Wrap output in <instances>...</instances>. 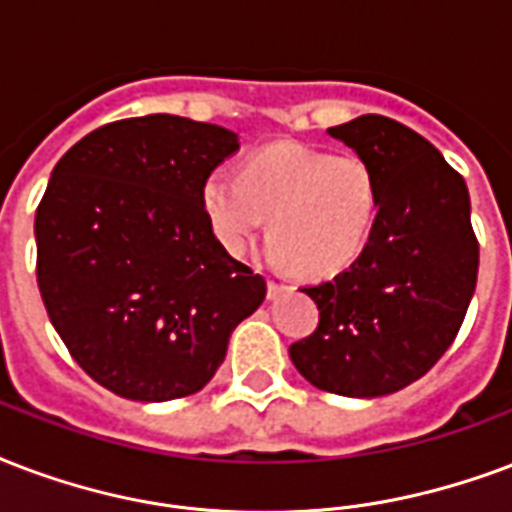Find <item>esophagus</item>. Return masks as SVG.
Returning <instances> with one entry per match:
<instances>
[{"label": "esophagus", "mask_w": 512, "mask_h": 512, "mask_svg": "<svg viewBox=\"0 0 512 512\" xmlns=\"http://www.w3.org/2000/svg\"><path fill=\"white\" fill-rule=\"evenodd\" d=\"M284 292H287V284H282V282H268V298H279V295H284Z\"/></svg>", "instance_id": "34e87169"}]
</instances>
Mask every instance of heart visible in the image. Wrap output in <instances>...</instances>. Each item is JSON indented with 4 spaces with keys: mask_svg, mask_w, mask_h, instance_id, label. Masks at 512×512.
<instances>
[{
    "mask_svg": "<svg viewBox=\"0 0 512 512\" xmlns=\"http://www.w3.org/2000/svg\"><path fill=\"white\" fill-rule=\"evenodd\" d=\"M214 239L247 255L272 214L268 263L306 279L346 271L368 244L378 214V182L360 155H327L300 144H273L244 166L214 169L201 185Z\"/></svg>",
    "mask_w": 512,
    "mask_h": 512,
    "instance_id": "obj_1",
    "label": "heart"
}]
</instances>
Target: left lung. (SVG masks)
I'll list each match as a JSON object with an SVG mask.
<instances>
[{"mask_svg": "<svg viewBox=\"0 0 512 512\" xmlns=\"http://www.w3.org/2000/svg\"><path fill=\"white\" fill-rule=\"evenodd\" d=\"M368 163L378 214L362 255L335 279L303 287L319 327L290 346L317 389L384 397L413 384L446 354L478 279L470 193L432 144L384 115L327 128Z\"/></svg>", "mask_w": 512, "mask_h": 512, "instance_id": "left-lung-1", "label": "left lung"}]
</instances>
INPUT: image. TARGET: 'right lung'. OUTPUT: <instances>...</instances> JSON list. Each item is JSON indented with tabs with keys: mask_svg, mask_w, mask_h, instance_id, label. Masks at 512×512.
Listing matches in <instances>:
<instances>
[{
	"mask_svg": "<svg viewBox=\"0 0 512 512\" xmlns=\"http://www.w3.org/2000/svg\"><path fill=\"white\" fill-rule=\"evenodd\" d=\"M239 134L179 115L117 120L56 163L34 217L37 284L74 362L136 403L204 389L265 279L220 247L204 179Z\"/></svg>",
	"mask_w": 512,
	"mask_h": 512,
	"instance_id": "obj_1",
	"label": "right lung"
}]
</instances>
